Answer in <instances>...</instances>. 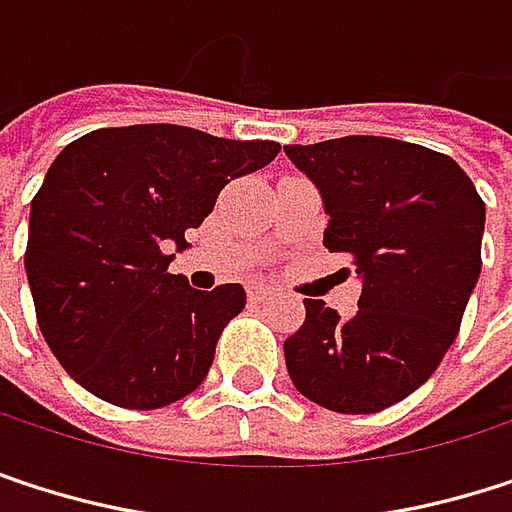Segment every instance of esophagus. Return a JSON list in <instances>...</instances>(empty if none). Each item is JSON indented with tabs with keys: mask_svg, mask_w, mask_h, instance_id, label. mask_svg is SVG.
<instances>
[{
	"mask_svg": "<svg viewBox=\"0 0 512 512\" xmlns=\"http://www.w3.org/2000/svg\"><path fill=\"white\" fill-rule=\"evenodd\" d=\"M268 295H271V289H268L265 283H250V286H247V298H250V301H265Z\"/></svg>",
	"mask_w": 512,
	"mask_h": 512,
	"instance_id": "obj_1",
	"label": "esophagus"
}]
</instances>
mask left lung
<instances>
[{
    "label": "left lung",
    "mask_w": 512,
    "mask_h": 512,
    "mask_svg": "<svg viewBox=\"0 0 512 512\" xmlns=\"http://www.w3.org/2000/svg\"><path fill=\"white\" fill-rule=\"evenodd\" d=\"M286 157L322 196V244L352 253L361 277L349 319L304 298L307 319L283 343L289 379L322 408L382 411L453 346L480 277L486 205L453 157L402 139L343 136L286 145Z\"/></svg>",
    "instance_id": "left-lung-1"
}]
</instances>
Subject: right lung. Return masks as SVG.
<instances>
[{
	"instance_id": "1",
	"label": "right lung",
	"mask_w": 512,
	"mask_h": 512,
	"mask_svg": "<svg viewBox=\"0 0 512 512\" xmlns=\"http://www.w3.org/2000/svg\"><path fill=\"white\" fill-rule=\"evenodd\" d=\"M271 139H223L181 125L92 130L53 160L32 199L26 277L38 328L89 393L163 408L193 393L247 295L169 274L220 190L268 166Z\"/></svg>"
}]
</instances>
